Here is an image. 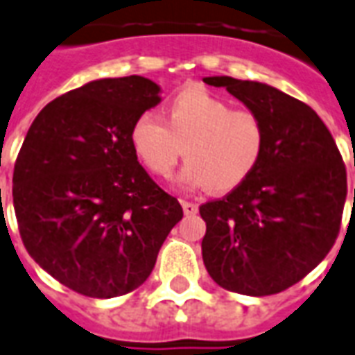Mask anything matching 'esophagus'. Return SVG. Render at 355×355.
Instances as JSON below:
<instances>
[{"label":"esophagus","instance_id":"34e87169","mask_svg":"<svg viewBox=\"0 0 355 355\" xmlns=\"http://www.w3.org/2000/svg\"><path fill=\"white\" fill-rule=\"evenodd\" d=\"M182 205V211H184L186 216H196L199 212V207L196 203H190V201H180Z\"/></svg>","mask_w":355,"mask_h":355}]
</instances>
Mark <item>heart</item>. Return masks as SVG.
<instances>
[{
    "instance_id": "1",
    "label": "heart",
    "mask_w": 355,
    "mask_h": 355,
    "mask_svg": "<svg viewBox=\"0 0 355 355\" xmlns=\"http://www.w3.org/2000/svg\"><path fill=\"white\" fill-rule=\"evenodd\" d=\"M164 118L144 112L130 130L135 156L156 177H169L184 154L180 184L225 193L246 182L263 157L267 131L258 112L233 109L201 86L171 97Z\"/></svg>"
}]
</instances>
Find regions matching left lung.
Masks as SVG:
<instances>
[{
  "mask_svg": "<svg viewBox=\"0 0 355 355\" xmlns=\"http://www.w3.org/2000/svg\"><path fill=\"white\" fill-rule=\"evenodd\" d=\"M203 83L258 112L267 131L252 177L199 207L207 222L203 263L225 290L272 295L306 277L335 244L346 201L345 164L322 118L303 101L256 80Z\"/></svg>",
  "mask_w": 355,
  "mask_h": 355,
  "instance_id": "8db88e82",
  "label": "left lung"
}]
</instances>
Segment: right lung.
<instances>
[{
  "mask_svg": "<svg viewBox=\"0 0 355 355\" xmlns=\"http://www.w3.org/2000/svg\"><path fill=\"white\" fill-rule=\"evenodd\" d=\"M150 78H99L39 112L12 175L26 250L69 290L96 299L150 277L182 207L148 177L130 130L162 101Z\"/></svg>",
  "mask_w": 355,
  "mask_h": 355,
  "instance_id": "right-lung-1",
  "label": "right lung"
}]
</instances>
